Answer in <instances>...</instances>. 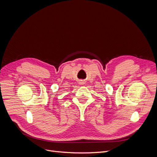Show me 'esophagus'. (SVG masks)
Segmentation results:
<instances>
[{
  "instance_id": "obj_1",
  "label": "esophagus",
  "mask_w": 157,
  "mask_h": 157,
  "mask_svg": "<svg viewBox=\"0 0 157 157\" xmlns=\"http://www.w3.org/2000/svg\"><path fill=\"white\" fill-rule=\"evenodd\" d=\"M80 82V84H83L84 82V81H82V80H81V82Z\"/></svg>"
}]
</instances>
